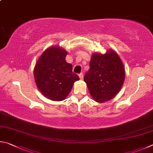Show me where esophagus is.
Wrapping results in <instances>:
<instances>
[{
  "label": "esophagus",
  "instance_id": "1",
  "mask_svg": "<svg viewBox=\"0 0 153 153\" xmlns=\"http://www.w3.org/2000/svg\"><path fill=\"white\" fill-rule=\"evenodd\" d=\"M79 78L81 79H83V74H82V72H81V73H80V74H79Z\"/></svg>",
  "mask_w": 153,
  "mask_h": 153
}]
</instances>
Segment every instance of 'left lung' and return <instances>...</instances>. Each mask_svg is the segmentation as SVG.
Masks as SVG:
<instances>
[{"mask_svg": "<svg viewBox=\"0 0 153 153\" xmlns=\"http://www.w3.org/2000/svg\"><path fill=\"white\" fill-rule=\"evenodd\" d=\"M125 79L121 59L114 51L105 54L95 53L90 61V68L84 76L91 95L99 103L111 100L120 91Z\"/></svg>", "mask_w": 153, "mask_h": 153, "instance_id": "left-lung-1", "label": "left lung"}]
</instances>
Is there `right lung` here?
<instances>
[{"label":"right lung","mask_w":153,"mask_h":153,"mask_svg":"<svg viewBox=\"0 0 153 153\" xmlns=\"http://www.w3.org/2000/svg\"><path fill=\"white\" fill-rule=\"evenodd\" d=\"M67 52L59 47L47 49L37 60L34 69L35 81L39 90L51 100L62 101L69 94L75 81L72 65L66 62Z\"/></svg>","instance_id":"add662e5"}]
</instances>
